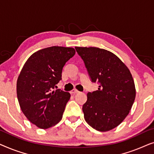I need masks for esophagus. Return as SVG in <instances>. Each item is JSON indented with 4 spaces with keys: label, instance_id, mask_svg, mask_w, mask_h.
Here are the masks:
<instances>
[{
    "label": "esophagus",
    "instance_id": "1",
    "mask_svg": "<svg viewBox=\"0 0 154 154\" xmlns=\"http://www.w3.org/2000/svg\"><path fill=\"white\" fill-rule=\"evenodd\" d=\"M79 90H77L76 89H73V90L71 91V94H76V93H79Z\"/></svg>",
    "mask_w": 154,
    "mask_h": 154
}]
</instances>
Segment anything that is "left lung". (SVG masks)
<instances>
[{
	"instance_id": "8db88e82",
	"label": "left lung",
	"mask_w": 154,
	"mask_h": 154,
	"mask_svg": "<svg viewBox=\"0 0 154 154\" xmlns=\"http://www.w3.org/2000/svg\"><path fill=\"white\" fill-rule=\"evenodd\" d=\"M98 90L88 92L83 106L85 121L98 131L119 125L128 115L136 96L133 78L126 65L112 52L94 47H75Z\"/></svg>"
}]
</instances>
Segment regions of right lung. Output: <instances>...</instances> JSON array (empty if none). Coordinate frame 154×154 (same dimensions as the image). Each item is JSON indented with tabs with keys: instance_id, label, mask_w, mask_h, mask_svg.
<instances>
[{
	"instance_id": "obj_1",
	"label": "right lung",
	"mask_w": 154,
	"mask_h": 154,
	"mask_svg": "<svg viewBox=\"0 0 154 154\" xmlns=\"http://www.w3.org/2000/svg\"><path fill=\"white\" fill-rule=\"evenodd\" d=\"M75 53L73 48L52 46L34 52L25 62L17 81V95L23 113L38 128L47 129L62 120L71 95L53 89Z\"/></svg>"
}]
</instances>
